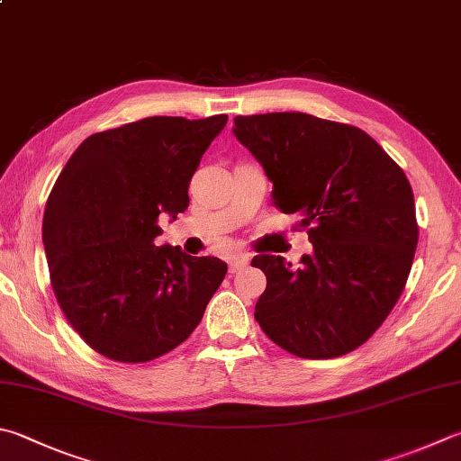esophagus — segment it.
Instances as JSON below:
<instances>
[{
  "label": "esophagus",
  "instance_id": "esophagus-1",
  "mask_svg": "<svg viewBox=\"0 0 461 461\" xmlns=\"http://www.w3.org/2000/svg\"><path fill=\"white\" fill-rule=\"evenodd\" d=\"M247 265H249V255H245V253L232 255V257L229 258V271H230V273H239V271H242V268H245Z\"/></svg>",
  "mask_w": 461,
  "mask_h": 461
}]
</instances>
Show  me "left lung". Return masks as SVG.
<instances>
[{"mask_svg":"<svg viewBox=\"0 0 461 461\" xmlns=\"http://www.w3.org/2000/svg\"><path fill=\"white\" fill-rule=\"evenodd\" d=\"M232 132L273 182V204L299 214L312 253L294 268L257 255L267 276L255 319L303 359H333L377 331L418 247L410 180L361 128L303 112L237 116Z\"/></svg>","mask_w":461,"mask_h":461,"instance_id":"left-lung-1","label":"left lung"}]
</instances>
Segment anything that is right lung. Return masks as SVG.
<instances>
[{"mask_svg": "<svg viewBox=\"0 0 461 461\" xmlns=\"http://www.w3.org/2000/svg\"><path fill=\"white\" fill-rule=\"evenodd\" d=\"M229 116H150L86 138L51 188L41 239L51 289L94 351L144 363L186 341L227 263L156 247L158 216L188 208L190 178Z\"/></svg>", "mask_w": 461, "mask_h": 461, "instance_id": "add662e5", "label": "right lung"}]
</instances>
